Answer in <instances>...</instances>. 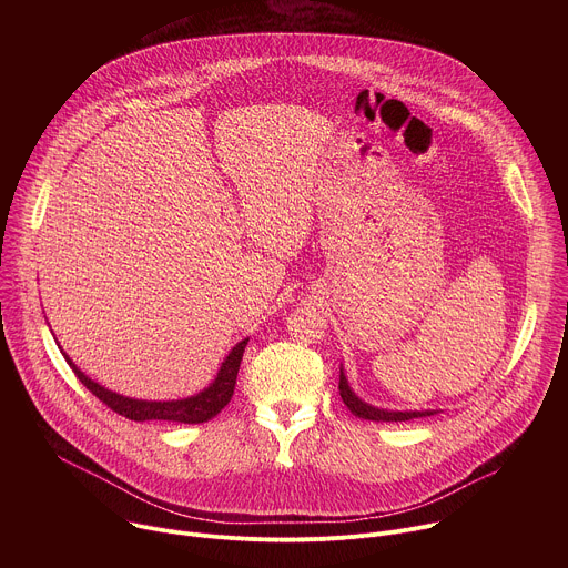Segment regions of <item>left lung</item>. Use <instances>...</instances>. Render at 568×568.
Wrapping results in <instances>:
<instances>
[{
  "label": "left lung",
  "instance_id": "1",
  "mask_svg": "<svg viewBox=\"0 0 568 568\" xmlns=\"http://www.w3.org/2000/svg\"><path fill=\"white\" fill-rule=\"evenodd\" d=\"M339 393L346 407L351 409L353 416L364 418V420H377V423H404V420H414V418H423V416H432V412H384V409H375L371 404L362 402L348 386L344 371L339 373Z\"/></svg>",
  "mask_w": 568,
  "mask_h": 568
}]
</instances>
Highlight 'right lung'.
I'll return each instance as SVG.
<instances>
[{"mask_svg": "<svg viewBox=\"0 0 568 568\" xmlns=\"http://www.w3.org/2000/svg\"><path fill=\"white\" fill-rule=\"evenodd\" d=\"M250 339H242L224 359L215 382L202 390L195 397H186V399H173V402H145V399H132V397H123L116 395L108 388H103L101 384L92 382L88 375L80 373V368H75V364L64 355L67 364L71 366V371L75 373V377L83 382L103 404L110 407L112 412H116L123 418L143 423V420H171V423H184V425H197V423H206L213 416H217L233 395L235 388V377H237V368L242 362V353H245Z\"/></svg>", "mask_w": 568, "mask_h": 568, "instance_id": "right-lung-1", "label": "right lung"}]
</instances>
